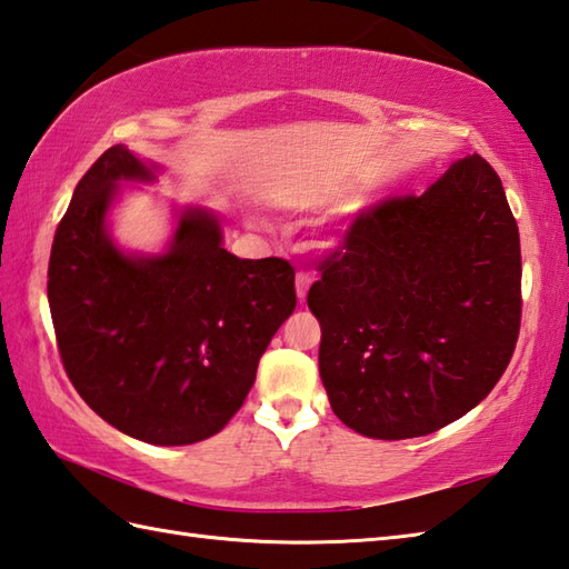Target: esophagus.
Segmentation results:
<instances>
[{
	"mask_svg": "<svg viewBox=\"0 0 569 569\" xmlns=\"http://www.w3.org/2000/svg\"><path fill=\"white\" fill-rule=\"evenodd\" d=\"M310 283H312V276H310V273L300 271V273L296 276V293H298V300H300V303H303V300H306Z\"/></svg>",
	"mask_w": 569,
	"mask_h": 569,
	"instance_id": "1",
	"label": "esophagus"
}]
</instances>
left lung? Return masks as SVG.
Returning <instances> with one entry per match:
<instances>
[{
    "mask_svg": "<svg viewBox=\"0 0 569 569\" xmlns=\"http://www.w3.org/2000/svg\"><path fill=\"white\" fill-rule=\"evenodd\" d=\"M320 379L377 440L430 435L485 401L521 328V239L501 178L471 153L422 196L361 212L320 263Z\"/></svg>",
    "mask_w": 569,
    "mask_h": 569,
    "instance_id": "8db88e82",
    "label": "left lung"
}]
</instances>
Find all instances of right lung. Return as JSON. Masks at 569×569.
Returning <instances> with one entry per match:
<instances>
[{"label": "right lung", "mask_w": 569, "mask_h": 569, "mask_svg": "<svg viewBox=\"0 0 569 569\" xmlns=\"http://www.w3.org/2000/svg\"><path fill=\"white\" fill-rule=\"evenodd\" d=\"M161 168L124 143L82 176L48 261V306L60 359L94 413L149 445H192L220 432L244 403L259 359L296 310L283 259H239L220 217L176 210L161 253L124 251L110 234L122 183Z\"/></svg>", "instance_id": "add662e5"}]
</instances>
